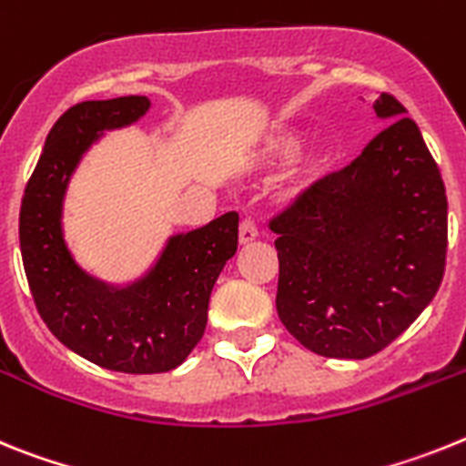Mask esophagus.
Returning a JSON list of instances; mask_svg holds the SVG:
<instances>
[{
	"mask_svg": "<svg viewBox=\"0 0 466 466\" xmlns=\"http://www.w3.org/2000/svg\"><path fill=\"white\" fill-rule=\"evenodd\" d=\"M256 237H258L256 220H250V218L241 220V225H238V241H241V244H250Z\"/></svg>",
	"mask_w": 466,
	"mask_h": 466,
	"instance_id": "1",
	"label": "esophagus"
}]
</instances>
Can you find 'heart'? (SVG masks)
Here are the masks:
<instances>
[{
    "label": "heart",
    "mask_w": 466,
    "mask_h": 466,
    "mask_svg": "<svg viewBox=\"0 0 466 466\" xmlns=\"http://www.w3.org/2000/svg\"><path fill=\"white\" fill-rule=\"evenodd\" d=\"M300 147H302V137L295 131H286V128L274 131L272 136L265 137V143H262L260 152H258V164L265 166V168L267 166L272 168V166L289 164L290 159L298 157ZM323 171H326V157L314 155L311 159H307V164L302 166L300 176H298V180H295L293 189H290V197H298L300 192L309 189L311 185L317 183L319 177L323 176Z\"/></svg>",
    "instance_id": "obj_1"
}]
</instances>
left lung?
<instances>
[{"instance_id":"obj_1","label":"left lung","mask_w":466,"mask_h":466,"mask_svg":"<svg viewBox=\"0 0 466 466\" xmlns=\"http://www.w3.org/2000/svg\"><path fill=\"white\" fill-rule=\"evenodd\" d=\"M373 110L390 127L269 222L279 319L329 359H368L394 342L434 300L446 269L439 166L394 96L382 93Z\"/></svg>"}]
</instances>
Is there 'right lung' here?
I'll use <instances>...</instances> for the list:
<instances>
[{
    "label": "right lung",
    "mask_w": 466,
    "mask_h": 466,
    "mask_svg": "<svg viewBox=\"0 0 466 466\" xmlns=\"http://www.w3.org/2000/svg\"><path fill=\"white\" fill-rule=\"evenodd\" d=\"M149 110L145 96L86 100L48 131L20 204V253L39 317L67 350L107 370H173L206 330L210 290L237 253L234 210L168 238L143 279L110 286L76 265L63 238V201L72 173L103 131L128 127Z\"/></svg>",
    "instance_id": "obj_1"
}]
</instances>
